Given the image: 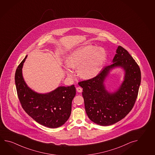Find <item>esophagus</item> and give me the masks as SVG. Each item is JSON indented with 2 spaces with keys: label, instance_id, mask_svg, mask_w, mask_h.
Segmentation results:
<instances>
[{
  "label": "esophagus",
  "instance_id": "34e87169",
  "mask_svg": "<svg viewBox=\"0 0 155 155\" xmlns=\"http://www.w3.org/2000/svg\"><path fill=\"white\" fill-rule=\"evenodd\" d=\"M76 89H77V91L79 92V93L82 92L83 89L82 88H81V87H77Z\"/></svg>",
  "mask_w": 155,
  "mask_h": 155
}]
</instances>
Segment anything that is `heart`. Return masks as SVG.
<instances>
[{"label": "heart", "mask_w": 155, "mask_h": 155, "mask_svg": "<svg viewBox=\"0 0 155 155\" xmlns=\"http://www.w3.org/2000/svg\"><path fill=\"white\" fill-rule=\"evenodd\" d=\"M107 58L105 51L101 48L86 45L73 52L67 60V66L78 69L79 76L89 79L98 74ZM68 74L70 76V73Z\"/></svg>", "instance_id": "b5f03b06"}]
</instances>
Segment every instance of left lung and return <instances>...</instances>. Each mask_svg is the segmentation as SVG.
Instances as JSON below:
<instances>
[{
  "label": "left lung",
  "mask_w": 155,
  "mask_h": 155,
  "mask_svg": "<svg viewBox=\"0 0 155 155\" xmlns=\"http://www.w3.org/2000/svg\"><path fill=\"white\" fill-rule=\"evenodd\" d=\"M113 61V64L104 67L94 77L78 82L83 88L86 113L93 122L101 126L116 123L131 110L141 83L139 65L124 48L118 46ZM117 66L126 71L125 79L118 91L110 94L103 82L110 68Z\"/></svg>",
  "instance_id": "8db88e82"
}]
</instances>
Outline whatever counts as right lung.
I'll list each match as a JSON object with an SVG mask.
<instances>
[{
	"label": "right lung",
	"instance_id": "1",
	"mask_svg": "<svg viewBox=\"0 0 155 155\" xmlns=\"http://www.w3.org/2000/svg\"><path fill=\"white\" fill-rule=\"evenodd\" d=\"M27 56L16 68L15 81L17 94L23 109L38 123L50 128L61 127L69 119L72 101L76 95L74 85L60 87L45 94L29 88L22 76V68Z\"/></svg>",
	"mask_w": 155,
	"mask_h": 155
}]
</instances>
